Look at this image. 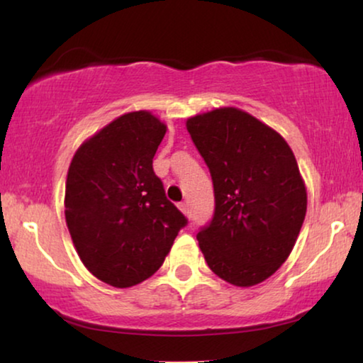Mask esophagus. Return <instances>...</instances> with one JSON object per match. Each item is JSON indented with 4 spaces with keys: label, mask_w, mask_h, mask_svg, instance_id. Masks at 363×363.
Returning a JSON list of instances; mask_svg holds the SVG:
<instances>
[{
    "label": "esophagus",
    "mask_w": 363,
    "mask_h": 363,
    "mask_svg": "<svg viewBox=\"0 0 363 363\" xmlns=\"http://www.w3.org/2000/svg\"><path fill=\"white\" fill-rule=\"evenodd\" d=\"M180 209L183 211V214H185V216H191V213H189V204L188 203H182L180 204Z\"/></svg>",
    "instance_id": "obj_1"
}]
</instances>
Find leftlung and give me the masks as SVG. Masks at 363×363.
Returning <instances> with one entry per match:
<instances>
[{"mask_svg":"<svg viewBox=\"0 0 363 363\" xmlns=\"http://www.w3.org/2000/svg\"><path fill=\"white\" fill-rule=\"evenodd\" d=\"M186 130L214 185L213 219L196 235L206 263L233 286L266 281L291 255L306 213L292 149L233 107L193 116Z\"/></svg>","mask_w":363,"mask_h":363,"instance_id":"8db88e82","label":"left lung"}]
</instances>
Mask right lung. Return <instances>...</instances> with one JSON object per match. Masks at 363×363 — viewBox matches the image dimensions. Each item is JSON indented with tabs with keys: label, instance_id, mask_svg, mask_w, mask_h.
Segmentation results:
<instances>
[{
	"label": "right lung",
	"instance_id": "add662e5",
	"mask_svg": "<svg viewBox=\"0 0 363 363\" xmlns=\"http://www.w3.org/2000/svg\"><path fill=\"white\" fill-rule=\"evenodd\" d=\"M165 131L149 111H131L87 139L71 160L65 216L72 243L87 269L113 287L152 276L188 224L152 169Z\"/></svg>",
	"mask_w": 363,
	"mask_h": 363
}]
</instances>
